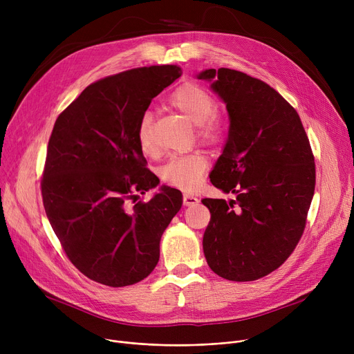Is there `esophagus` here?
I'll list each match as a JSON object with an SVG mask.
<instances>
[{
    "label": "esophagus",
    "instance_id": "obj_1",
    "mask_svg": "<svg viewBox=\"0 0 354 354\" xmlns=\"http://www.w3.org/2000/svg\"><path fill=\"white\" fill-rule=\"evenodd\" d=\"M199 199L191 194H185L183 195V205L185 207H191V205H195V203H198Z\"/></svg>",
    "mask_w": 354,
    "mask_h": 354
}]
</instances>
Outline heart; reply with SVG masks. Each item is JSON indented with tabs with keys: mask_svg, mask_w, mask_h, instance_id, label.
Listing matches in <instances>:
<instances>
[{
	"mask_svg": "<svg viewBox=\"0 0 354 354\" xmlns=\"http://www.w3.org/2000/svg\"><path fill=\"white\" fill-rule=\"evenodd\" d=\"M171 104L191 123L198 126V138L202 142L218 143L224 138L225 124L214 115L216 103L207 90L192 83L183 84L174 91ZM152 122L153 116L151 111H145L138 123L136 138L140 151L145 155L155 152ZM207 159L198 153L172 156L160 166L159 175L162 180L171 187L189 191L198 187L201 176L207 171Z\"/></svg>",
	"mask_w": 354,
	"mask_h": 354,
	"instance_id": "heart-1",
	"label": "heart"
}]
</instances>
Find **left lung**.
Returning a JSON list of instances; mask_svg holds the SVG:
<instances>
[{"label": "left lung", "instance_id": "left-lung-1", "mask_svg": "<svg viewBox=\"0 0 354 354\" xmlns=\"http://www.w3.org/2000/svg\"><path fill=\"white\" fill-rule=\"evenodd\" d=\"M198 80L225 103L230 129L209 174L230 199H202L209 268L230 281H254L280 267L303 235L315 187L314 156L300 116L267 83L231 68Z\"/></svg>", "mask_w": 354, "mask_h": 354}]
</instances>
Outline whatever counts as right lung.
Listing matches in <instances>:
<instances>
[{
	"label": "right lung",
	"mask_w": 354,
	"mask_h": 354,
	"mask_svg": "<svg viewBox=\"0 0 354 354\" xmlns=\"http://www.w3.org/2000/svg\"><path fill=\"white\" fill-rule=\"evenodd\" d=\"M178 66L127 70L86 87L57 118L41 180L54 234L73 266L90 280L132 286L153 271L162 234L182 194L162 185L149 202H127L156 188L136 130L152 99L171 86Z\"/></svg>",
	"instance_id": "obj_1"
}]
</instances>
